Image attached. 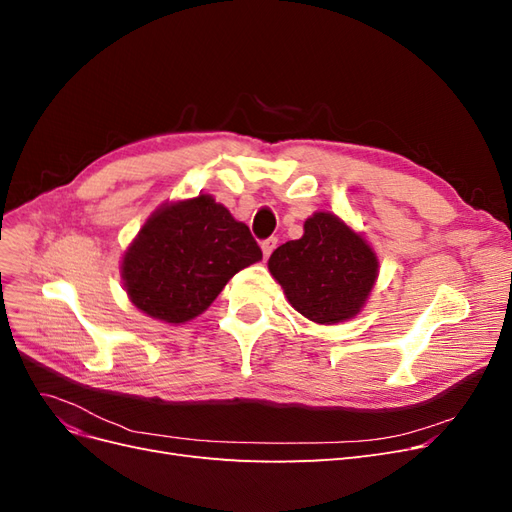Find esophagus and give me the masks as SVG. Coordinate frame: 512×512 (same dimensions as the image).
Masks as SVG:
<instances>
[{"label": "esophagus", "mask_w": 512, "mask_h": 512, "mask_svg": "<svg viewBox=\"0 0 512 512\" xmlns=\"http://www.w3.org/2000/svg\"><path fill=\"white\" fill-rule=\"evenodd\" d=\"M275 245H277V239H275V237H271V239H267V241H262V243H260V250H262V256H265V258H269V256H271V252L275 250Z\"/></svg>", "instance_id": "34e87169"}]
</instances>
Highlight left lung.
<instances>
[{
	"label": "left lung",
	"mask_w": 512,
	"mask_h": 512,
	"mask_svg": "<svg viewBox=\"0 0 512 512\" xmlns=\"http://www.w3.org/2000/svg\"><path fill=\"white\" fill-rule=\"evenodd\" d=\"M273 280L288 303L316 324H339L361 314L376 286L380 262L367 239L331 211H316L303 237L269 258Z\"/></svg>",
	"instance_id": "obj_1"
}]
</instances>
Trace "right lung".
Here are the masks:
<instances>
[{
    "instance_id": "right-lung-1",
    "label": "right lung",
    "mask_w": 512,
    "mask_h": 512,
    "mask_svg": "<svg viewBox=\"0 0 512 512\" xmlns=\"http://www.w3.org/2000/svg\"><path fill=\"white\" fill-rule=\"evenodd\" d=\"M262 260L250 228L211 194L166 200L121 256L130 303L149 318L183 324L218 299L228 280Z\"/></svg>"
}]
</instances>
